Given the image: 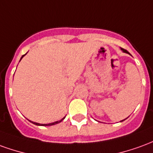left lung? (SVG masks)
Instances as JSON below:
<instances>
[{
    "instance_id": "1",
    "label": "left lung",
    "mask_w": 153,
    "mask_h": 153,
    "mask_svg": "<svg viewBox=\"0 0 153 153\" xmlns=\"http://www.w3.org/2000/svg\"><path fill=\"white\" fill-rule=\"evenodd\" d=\"M121 50L123 51H124V52H125V53H128V54H129V53H128V51H127L125 50V49H123V48H121ZM121 121H123V120H121Z\"/></svg>"
}]
</instances>
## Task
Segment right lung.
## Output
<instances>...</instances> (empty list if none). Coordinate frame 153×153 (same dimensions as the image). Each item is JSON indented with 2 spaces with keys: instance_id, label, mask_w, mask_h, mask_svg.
Here are the masks:
<instances>
[{
  "instance_id": "right-lung-1",
  "label": "right lung",
  "mask_w": 153,
  "mask_h": 153,
  "mask_svg": "<svg viewBox=\"0 0 153 153\" xmlns=\"http://www.w3.org/2000/svg\"><path fill=\"white\" fill-rule=\"evenodd\" d=\"M25 56V55L21 57V59L23 58V57ZM21 59H20V60H21ZM64 119H65V117H64L62 120H60V121H56V122H53V123H50V124H38V123H36V122H32L33 124H34V125H42V126H50V125H56V124H58V123H60V122H61L62 120H63Z\"/></svg>"
}]
</instances>
